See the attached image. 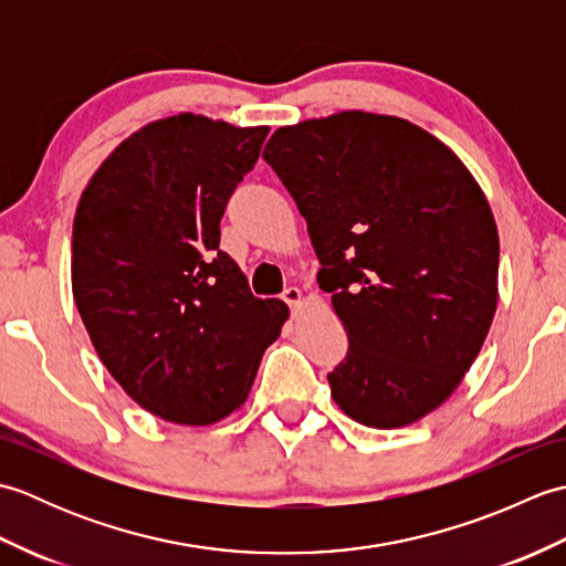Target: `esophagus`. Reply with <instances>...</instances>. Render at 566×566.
I'll use <instances>...</instances> for the list:
<instances>
[{"mask_svg":"<svg viewBox=\"0 0 566 566\" xmlns=\"http://www.w3.org/2000/svg\"><path fill=\"white\" fill-rule=\"evenodd\" d=\"M282 298H284V302L290 304L292 308H296V306H302V302H304V294H302V290H296V286H290V290H284Z\"/></svg>","mask_w":566,"mask_h":566,"instance_id":"obj_1","label":"esophagus"}]
</instances>
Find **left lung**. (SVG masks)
<instances>
[{"instance_id": "1", "label": "left lung", "mask_w": 566, "mask_h": 566, "mask_svg": "<svg viewBox=\"0 0 566 566\" xmlns=\"http://www.w3.org/2000/svg\"><path fill=\"white\" fill-rule=\"evenodd\" d=\"M262 158L290 189L343 321L333 401L411 426L460 387L499 304V231L472 172L406 118L340 112L276 128Z\"/></svg>"}]
</instances>
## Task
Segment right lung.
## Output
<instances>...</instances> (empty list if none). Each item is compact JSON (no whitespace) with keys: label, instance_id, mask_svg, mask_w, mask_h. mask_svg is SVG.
Here are the masks:
<instances>
[{"label":"right lung","instance_id":"add662e5","mask_svg":"<svg viewBox=\"0 0 566 566\" xmlns=\"http://www.w3.org/2000/svg\"><path fill=\"white\" fill-rule=\"evenodd\" d=\"M268 126L150 122L112 150L72 223V296L109 375L148 413L211 426L245 403L290 308L219 250L221 216Z\"/></svg>","mask_w":566,"mask_h":566}]
</instances>
